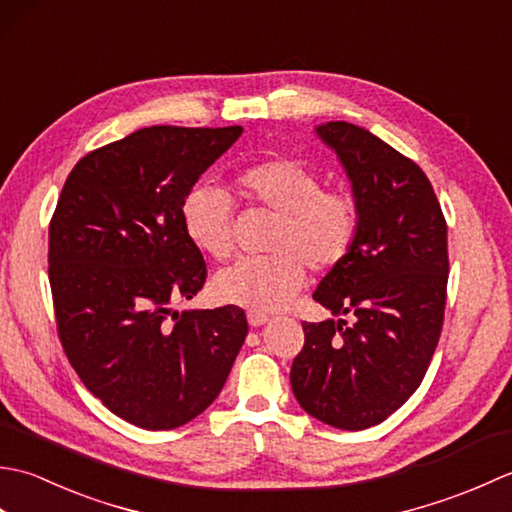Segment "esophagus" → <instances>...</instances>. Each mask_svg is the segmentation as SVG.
I'll return each instance as SVG.
<instances>
[{"label":"esophagus","mask_w":512,"mask_h":512,"mask_svg":"<svg viewBox=\"0 0 512 512\" xmlns=\"http://www.w3.org/2000/svg\"><path fill=\"white\" fill-rule=\"evenodd\" d=\"M246 317H248L250 328H259V325H266V323L270 321L268 314H264V312H257V310H248V312H246Z\"/></svg>","instance_id":"obj_1"}]
</instances>
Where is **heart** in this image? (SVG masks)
Here are the masks:
<instances>
[{"instance_id":"1","label":"heart","mask_w":512,"mask_h":512,"mask_svg":"<svg viewBox=\"0 0 512 512\" xmlns=\"http://www.w3.org/2000/svg\"><path fill=\"white\" fill-rule=\"evenodd\" d=\"M239 193L279 213L270 253L244 257L215 277L217 297L253 310H277L297 295L306 266L330 270L341 264L358 235V204L352 193L323 189L319 171L295 158H273L237 176ZM180 222L189 242L213 259L233 250L231 195L213 184H195L184 195Z\"/></svg>"}]
</instances>
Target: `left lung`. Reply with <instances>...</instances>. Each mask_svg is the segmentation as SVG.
I'll return each mask as SVG.
<instances>
[{
    "instance_id": "obj_1",
    "label": "left lung",
    "mask_w": 512,
    "mask_h": 512,
    "mask_svg": "<svg viewBox=\"0 0 512 512\" xmlns=\"http://www.w3.org/2000/svg\"><path fill=\"white\" fill-rule=\"evenodd\" d=\"M314 134L339 158L361 224L312 297L354 319L303 323L290 385L312 418L361 431L405 405L427 374L447 301V222L424 171L385 140L345 121Z\"/></svg>"
}]
</instances>
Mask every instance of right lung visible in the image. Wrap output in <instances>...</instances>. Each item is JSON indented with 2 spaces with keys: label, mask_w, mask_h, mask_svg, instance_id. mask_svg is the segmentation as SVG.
Segmentation results:
<instances>
[{
  "label": "right lung",
  "mask_w": 512,
  "mask_h": 512,
  "mask_svg": "<svg viewBox=\"0 0 512 512\" xmlns=\"http://www.w3.org/2000/svg\"><path fill=\"white\" fill-rule=\"evenodd\" d=\"M244 129H138L76 162L50 222L59 339L83 385L118 418L165 431L220 394L248 334L237 306L173 310L204 286L180 206Z\"/></svg>",
  "instance_id": "add662e5"
}]
</instances>
